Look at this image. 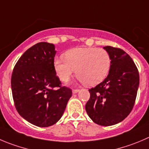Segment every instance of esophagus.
I'll list each match as a JSON object with an SVG mask.
<instances>
[{
    "label": "esophagus",
    "instance_id": "obj_1",
    "mask_svg": "<svg viewBox=\"0 0 149 149\" xmlns=\"http://www.w3.org/2000/svg\"><path fill=\"white\" fill-rule=\"evenodd\" d=\"M79 89H73V90H72V93H77V92L79 91Z\"/></svg>",
    "mask_w": 149,
    "mask_h": 149
}]
</instances>
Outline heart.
I'll list each match as a JSON object with an SVG mask.
<instances>
[{
	"instance_id": "1",
	"label": "heart",
	"mask_w": 149,
	"mask_h": 149,
	"mask_svg": "<svg viewBox=\"0 0 149 149\" xmlns=\"http://www.w3.org/2000/svg\"><path fill=\"white\" fill-rule=\"evenodd\" d=\"M64 58L54 60L55 70L63 83L76 70V76L85 86H94L106 78L111 66L110 54L102 48H74L65 52Z\"/></svg>"
}]
</instances>
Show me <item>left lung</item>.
I'll list each match as a JSON object with an SVG mask.
<instances>
[{
	"label": "left lung",
	"mask_w": 149,
	"mask_h": 149,
	"mask_svg": "<svg viewBox=\"0 0 149 149\" xmlns=\"http://www.w3.org/2000/svg\"><path fill=\"white\" fill-rule=\"evenodd\" d=\"M111 58L107 77L89 89L86 104L88 116L96 124L111 126L127 118L134 107L139 86V72L132 59L118 47H104Z\"/></svg>",
	"instance_id": "obj_1"
}]
</instances>
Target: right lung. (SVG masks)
Masks as SVG:
<instances>
[{"label": "right lung", "mask_w": 149, "mask_h": 149, "mask_svg": "<svg viewBox=\"0 0 149 149\" xmlns=\"http://www.w3.org/2000/svg\"><path fill=\"white\" fill-rule=\"evenodd\" d=\"M54 45L39 42L27 49L14 67L12 97L18 113L35 126L47 127L61 118L72 91L61 86L54 68Z\"/></svg>", "instance_id": "add662e5"}]
</instances>
